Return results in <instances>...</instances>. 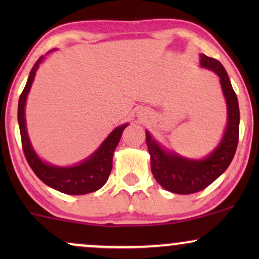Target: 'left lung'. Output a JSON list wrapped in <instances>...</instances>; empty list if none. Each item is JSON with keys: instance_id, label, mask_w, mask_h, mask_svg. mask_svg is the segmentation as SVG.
I'll use <instances>...</instances> for the list:
<instances>
[{"instance_id": "8db88e82", "label": "left lung", "mask_w": 259, "mask_h": 259, "mask_svg": "<svg viewBox=\"0 0 259 259\" xmlns=\"http://www.w3.org/2000/svg\"><path fill=\"white\" fill-rule=\"evenodd\" d=\"M200 58L202 68L212 70L219 76L227 102V127L218 146L202 159L186 158L173 151L165 150L146 130V144L154 179L163 189L179 195L195 194L218 179L233 160L239 142V102L227 70L214 58L206 55H201Z\"/></svg>"}]
</instances>
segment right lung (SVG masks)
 Listing matches in <instances>:
<instances>
[{"label": "right lung", "mask_w": 259, "mask_h": 259, "mask_svg": "<svg viewBox=\"0 0 259 259\" xmlns=\"http://www.w3.org/2000/svg\"><path fill=\"white\" fill-rule=\"evenodd\" d=\"M42 61L44 56L38 58L32 67L24 90L19 97V103H18V123H19L20 138H22L25 158L38 179L59 192L67 195H85L97 191L108 180L112 170L113 153L127 124L115 127L91 156L81 160L78 164L72 165V167H58V165L44 162L32 147L28 132H26L25 123L26 97L30 91L38 65Z\"/></svg>", "instance_id": "right-lung-1"}]
</instances>
